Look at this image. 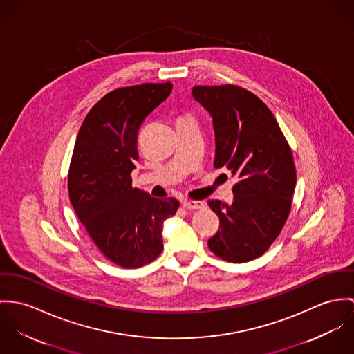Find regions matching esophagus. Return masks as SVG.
Segmentation results:
<instances>
[{
    "mask_svg": "<svg viewBox=\"0 0 354 354\" xmlns=\"http://www.w3.org/2000/svg\"><path fill=\"white\" fill-rule=\"evenodd\" d=\"M203 205L205 203L202 201H189V199L182 201V206L185 209H201V207H203Z\"/></svg>",
    "mask_w": 354,
    "mask_h": 354,
    "instance_id": "34e87169",
    "label": "esophagus"
}]
</instances>
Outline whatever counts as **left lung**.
<instances>
[{
	"label": "left lung",
	"mask_w": 354,
	"mask_h": 354,
	"mask_svg": "<svg viewBox=\"0 0 354 354\" xmlns=\"http://www.w3.org/2000/svg\"><path fill=\"white\" fill-rule=\"evenodd\" d=\"M193 96L213 119L214 167L237 178L234 202L209 201L220 228L207 240L218 258L243 263L263 255L283 228L296 187L290 147L269 107L237 85H196Z\"/></svg>",
	"instance_id": "left-lung-1"
}]
</instances>
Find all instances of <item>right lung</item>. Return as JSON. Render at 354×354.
I'll list each match as a JSON object with an SVG mask.
<instances>
[{"mask_svg":"<svg viewBox=\"0 0 354 354\" xmlns=\"http://www.w3.org/2000/svg\"><path fill=\"white\" fill-rule=\"evenodd\" d=\"M172 84H141L103 96L80 127L68 190L81 224L111 262L136 269L162 251V223L179 207L131 187L140 126L171 93Z\"/></svg>","mask_w":354,"mask_h":354,"instance_id":"1","label":"right lung"}]
</instances>
